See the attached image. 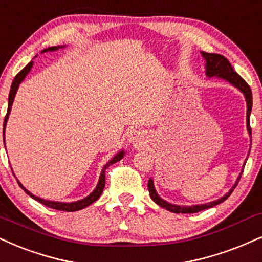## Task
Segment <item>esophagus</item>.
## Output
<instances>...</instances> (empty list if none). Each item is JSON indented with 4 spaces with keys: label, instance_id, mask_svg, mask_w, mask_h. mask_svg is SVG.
<instances>
[{
    "label": "esophagus",
    "instance_id": "esophagus-1",
    "mask_svg": "<svg viewBox=\"0 0 262 262\" xmlns=\"http://www.w3.org/2000/svg\"><path fill=\"white\" fill-rule=\"evenodd\" d=\"M144 140H146V136L141 130H134L128 135V142L134 144L135 147L142 146L144 143Z\"/></svg>",
    "mask_w": 262,
    "mask_h": 262
}]
</instances>
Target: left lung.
Listing matches in <instances>:
<instances>
[{"label": "left lung", "mask_w": 262, "mask_h": 262, "mask_svg": "<svg viewBox=\"0 0 262 262\" xmlns=\"http://www.w3.org/2000/svg\"><path fill=\"white\" fill-rule=\"evenodd\" d=\"M203 58L205 59V74L208 77L211 76H216V77H221V79L226 80L230 83H232L234 87H237L239 91L243 93L245 97V101H247V128L248 132H249L250 137H251V127H250V113H251V108H253V96H251V90L249 85L244 81L242 77L238 75L237 73L234 72L233 68H232L231 63L228 62L227 58H225L221 54H216V53H206V52H202ZM247 163V160H245ZM244 170V169H243ZM243 172V171H242ZM238 177L237 182L235 185L232 187L230 192L227 194L222 196V198L215 200V202L208 203V204H200V205H192V206H181V205H175V204H170V203L165 202L164 199H161L158 193L156 192V188H154V183L153 180L149 179L148 181V190H149L150 198L157 203L158 205L161 206V208L169 210L171 212H176V214H193V212H198L202 211V210H205L208 208H212V206L220 204V203L225 202L228 196L231 195V193L233 192V189L237 187L238 182H239L241 176Z\"/></svg>", "instance_id": "obj_1"}]
</instances>
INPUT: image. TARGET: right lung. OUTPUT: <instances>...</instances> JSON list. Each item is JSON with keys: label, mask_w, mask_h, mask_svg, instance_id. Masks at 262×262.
Masks as SVG:
<instances>
[{"label": "right lung", "mask_w": 262, "mask_h": 262, "mask_svg": "<svg viewBox=\"0 0 262 262\" xmlns=\"http://www.w3.org/2000/svg\"><path fill=\"white\" fill-rule=\"evenodd\" d=\"M64 46H58V47H50V48H46V50L42 51L41 53L43 52H47V51H56L58 50V48H62ZM32 64H34V62H30L28 64L27 67L24 68V69L20 70L17 74V76L14 77V80H13L12 82V86H11V91H9V97H8V109H7V114H6L5 116V122H3V138H5V128H6V124H7V120H8V116H9V113H11V109H12V104H13V101H14V97H15V93H17L18 91V87L19 85H20V82L23 81V80L25 79V76L28 75L29 72L31 70L32 68ZM124 157V151H119L116 156L113 158V159L111 161H108V163L105 164V166L103 167L102 172H101V176H99V181H98V185H97V187L95 188V190L91 193L90 195H87L86 198H83L81 200H77V202H73V203H60V202H51V200H46V199H42V198H38V196L34 195L32 193L29 192V190L27 188H24V186L21 185L20 182L17 180L18 185L20 186V188L24 189V192L27 193V194H29L31 196L32 199L37 200V202H40L41 204L46 205L48 206V208H52V209H56V210H62V211H77V210H81L83 208H86V206L91 205L92 203H95L97 199L99 198L102 194L103 192V188H104L105 186V169L106 167H109L112 165V164L116 163V161L121 160V158Z\"/></svg>", "instance_id": "right-lung-1"}]
</instances>
